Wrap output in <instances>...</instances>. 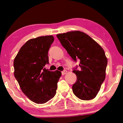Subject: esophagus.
I'll return each mask as SVG.
<instances>
[{"mask_svg": "<svg viewBox=\"0 0 123 123\" xmlns=\"http://www.w3.org/2000/svg\"><path fill=\"white\" fill-rule=\"evenodd\" d=\"M67 73V70H63V71L62 72V74L63 75L66 74Z\"/></svg>", "mask_w": 123, "mask_h": 123, "instance_id": "34e87169", "label": "esophagus"}]
</instances>
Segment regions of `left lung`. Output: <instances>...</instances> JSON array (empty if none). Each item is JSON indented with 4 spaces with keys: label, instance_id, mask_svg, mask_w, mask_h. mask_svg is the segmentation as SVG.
Instances as JSON below:
<instances>
[{
    "label": "left lung",
    "instance_id": "left-lung-1",
    "mask_svg": "<svg viewBox=\"0 0 123 123\" xmlns=\"http://www.w3.org/2000/svg\"><path fill=\"white\" fill-rule=\"evenodd\" d=\"M56 36L74 61L80 59V70H73L77 77L72 86L74 94L83 100L94 99L106 77L107 59L103 48L80 31L59 34Z\"/></svg>",
    "mask_w": 123,
    "mask_h": 123
}]
</instances>
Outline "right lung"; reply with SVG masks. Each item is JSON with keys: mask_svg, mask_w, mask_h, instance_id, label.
Segmentation results:
<instances>
[{"mask_svg": "<svg viewBox=\"0 0 123 123\" xmlns=\"http://www.w3.org/2000/svg\"><path fill=\"white\" fill-rule=\"evenodd\" d=\"M54 40L51 35L29 39L13 61L14 75L20 89L36 104H44L54 98L61 76L59 70L51 72L44 68L49 63L48 52Z\"/></svg>", "mask_w": 123, "mask_h": 123, "instance_id": "add662e5", "label": "right lung"}]
</instances>
